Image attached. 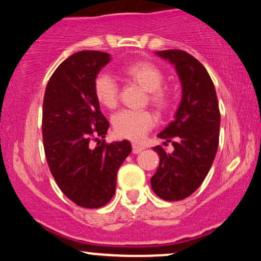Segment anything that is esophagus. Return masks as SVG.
Listing matches in <instances>:
<instances>
[{
	"label": "esophagus",
	"instance_id": "1",
	"mask_svg": "<svg viewBox=\"0 0 261 261\" xmlns=\"http://www.w3.org/2000/svg\"><path fill=\"white\" fill-rule=\"evenodd\" d=\"M143 150H144V146L138 145L136 143L132 144V151H133V154H139V152H142Z\"/></svg>",
	"mask_w": 261,
	"mask_h": 261
}]
</instances>
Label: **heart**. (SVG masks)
Returning a JSON list of instances; mask_svg holds the SVG:
<instances>
[{
  "label": "heart",
  "mask_w": 261,
  "mask_h": 261,
  "mask_svg": "<svg viewBox=\"0 0 261 261\" xmlns=\"http://www.w3.org/2000/svg\"><path fill=\"white\" fill-rule=\"evenodd\" d=\"M125 79L146 90L145 102H149L159 112H167L172 105V95L164 87L165 76L156 64L149 61H134L122 68ZM94 96L101 106L113 110L118 106L119 89L115 79L106 73H101L94 81ZM155 125V116L149 110L143 111H121L112 118V128L119 138L129 140L143 139Z\"/></svg>",
  "instance_id": "1"
}]
</instances>
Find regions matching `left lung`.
Segmentation results:
<instances>
[{"label": "left lung", "instance_id": "1", "mask_svg": "<svg viewBox=\"0 0 261 261\" xmlns=\"http://www.w3.org/2000/svg\"><path fill=\"white\" fill-rule=\"evenodd\" d=\"M156 54L176 67L182 101L176 118L158 134L174 150L166 152L161 145L155 146L160 164L150 182L158 197L176 201L192 195L209 173L219 148L221 117L214 83L197 58L182 50Z\"/></svg>", "mask_w": 261, "mask_h": 261}]
</instances>
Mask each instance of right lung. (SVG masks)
Instances as JSON below:
<instances>
[{
	"label": "right lung",
	"instance_id": "right-lung-1",
	"mask_svg": "<svg viewBox=\"0 0 261 261\" xmlns=\"http://www.w3.org/2000/svg\"><path fill=\"white\" fill-rule=\"evenodd\" d=\"M110 60L106 52L91 50L69 56L51 75L42 103V140L52 176L67 198L89 209L111 200L118 168L132 151L128 140H100L110 123L93 87ZM91 141L98 142L95 149Z\"/></svg>",
	"mask_w": 261,
	"mask_h": 261
}]
</instances>
